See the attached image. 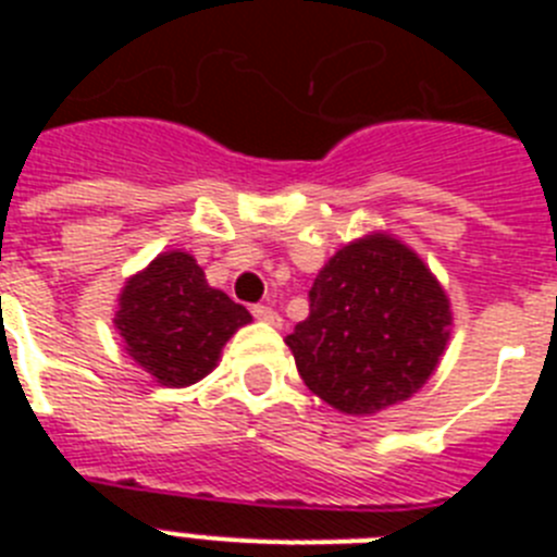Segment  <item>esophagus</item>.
Returning a JSON list of instances; mask_svg holds the SVG:
<instances>
[{
  "instance_id": "34e87169",
  "label": "esophagus",
  "mask_w": 557,
  "mask_h": 557,
  "mask_svg": "<svg viewBox=\"0 0 557 557\" xmlns=\"http://www.w3.org/2000/svg\"><path fill=\"white\" fill-rule=\"evenodd\" d=\"M250 312H253L256 321L270 323V326H282V314L275 312L273 307H262V304H259V307H253V309H250Z\"/></svg>"
}]
</instances>
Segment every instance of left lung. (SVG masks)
Segmentation results:
<instances>
[{"instance_id": "1", "label": "left lung", "mask_w": 557, "mask_h": 557, "mask_svg": "<svg viewBox=\"0 0 557 557\" xmlns=\"http://www.w3.org/2000/svg\"><path fill=\"white\" fill-rule=\"evenodd\" d=\"M449 334V298L421 256L396 236L368 234L323 264L287 346L314 396L346 416H373L426 385Z\"/></svg>"}]
</instances>
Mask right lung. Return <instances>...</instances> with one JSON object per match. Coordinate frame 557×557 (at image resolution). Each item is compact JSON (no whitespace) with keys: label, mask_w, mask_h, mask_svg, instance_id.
Masks as SVG:
<instances>
[{"label":"right lung","mask_w":557,"mask_h":557,"mask_svg":"<svg viewBox=\"0 0 557 557\" xmlns=\"http://www.w3.org/2000/svg\"><path fill=\"white\" fill-rule=\"evenodd\" d=\"M250 321L248 309L209 287L186 250H166L131 275L113 314L133 362L164 387L195 385L214 371L231 334Z\"/></svg>","instance_id":"add662e5"}]
</instances>
